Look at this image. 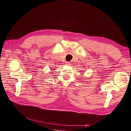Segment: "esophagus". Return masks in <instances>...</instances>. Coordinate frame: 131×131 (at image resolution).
<instances>
[{
	"mask_svg": "<svg viewBox=\"0 0 131 131\" xmlns=\"http://www.w3.org/2000/svg\"><path fill=\"white\" fill-rule=\"evenodd\" d=\"M65 64L66 65H68V66H69L70 65V62H65Z\"/></svg>",
	"mask_w": 131,
	"mask_h": 131,
	"instance_id": "obj_1",
	"label": "esophagus"
}]
</instances>
